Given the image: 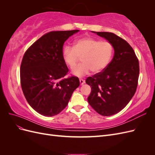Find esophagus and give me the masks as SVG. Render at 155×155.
<instances>
[{
	"mask_svg": "<svg viewBox=\"0 0 155 155\" xmlns=\"http://www.w3.org/2000/svg\"><path fill=\"white\" fill-rule=\"evenodd\" d=\"M79 82H80V85H83L84 83H85V81L84 80V79H79Z\"/></svg>",
	"mask_w": 155,
	"mask_h": 155,
	"instance_id": "1",
	"label": "esophagus"
}]
</instances>
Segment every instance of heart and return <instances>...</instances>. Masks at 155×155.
I'll return each instance as SVG.
<instances>
[{
    "label": "heart",
    "mask_w": 155,
    "mask_h": 155,
    "mask_svg": "<svg viewBox=\"0 0 155 155\" xmlns=\"http://www.w3.org/2000/svg\"><path fill=\"white\" fill-rule=\"evenodd\" d=\"M114 54V47L110 42L101 41L90 37L76 40L74 46H65L63 50L64 63L73 68L82 58L83 63L72 70L75 76L81 77L91 70L98 73L104 70L109 64Z\"/></svg>",
    "instance_id": "heart-1"
}]
</instances>
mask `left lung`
I'll return each mask as SVG.
<instances>
[{
	"instance_id": "obj_1",
	"label": "left lung",
	"mask_w": 155,
	"mask_h": 155,
	"mask_svg": "<svg viewBox=\"0 0 155 155\" xmlns=\"http://www.w3.org/2000/svg\"><path fill=\"white\" fill-rule=\"evenodd\" d=\"M113 45V59L102 72L88 77L91 87L88 104L98 114L109 116L118 113L129 104L137 91L140 68L130 45L110 32L93 31Z\"/></svg>"
}]
</instances>
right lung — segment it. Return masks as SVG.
I'll return each instance as SVG.
<instances>
[{
    "label": "right lung",
    "instance_id": "right-lung-1",
    "mask_svg": "<svg viewBox=\"0 0 155 155\" xmlns=\"http://www.w3.org/2000/svg\"><path fill=\"white\" fill-rule=\"evenodd\" d=\"M78 30L46 33L27 49L21 64L23 94L29 105L45 116H54L68 104L79 86L76 76L64 78L68 72L63 57L64 41Z\"/></svg>",
    "mask_w": 155,
    "mask_h": 155
}]
</instances>
